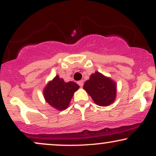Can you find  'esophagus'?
Instances as JSON below:
<instances>
[{"mask_svg": "<svg viewBox=\"0 0 156 156\" xmlns=\"http://www.w3.org/2000/svg\"><path fill=\"white\" fill-rule=\"evenodd\" d=\"M78 84L80 86V87H83V80H79V81L78 82Z\"/></svg>", "mask_w": 156, "mask_h": 156, "instance_id": "1", "label": "esophagus"}]
</instances>
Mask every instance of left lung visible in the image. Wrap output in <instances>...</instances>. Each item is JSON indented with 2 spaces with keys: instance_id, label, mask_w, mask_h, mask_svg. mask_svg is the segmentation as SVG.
Masks as SVG:
<instances>
[{
  "instance_id": "8db88e82",
  "label": "left lung",
  "mask_w": 156,
  "mask_h": 156,
  "mask_svg": "<svg viewBox=\"0 0 156 156\" xmlns=\"http://www.w3.org/2000/svg\"><path fill=\"white\" fill-rule=\"evenodd\" d=\"M83 89L94 103L101 106L109 105L115 100L116 83L111 78L98 72L91 75L89 80L84 83Z\"/></svg>"
}]
</instances>
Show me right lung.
<instances>
[{
	"label": "right lung",
	"instance_id": "1",
	"mask_svg": "<svg viewBox=\"0 0 156 156\" xmlns=\"http://www.w3.org/2000/svg\"><path fill=\"white\" fill-rule=\"evenodd\" d=\"M78 88L79 86L77 83L72 81L66 83L57 76L48 83L43 93L47 103L53 108L62 111L67 108L73 94Z\"/></svg>",
	"mask_w": 156,
	"mask_h": 156
}]
</instances>
